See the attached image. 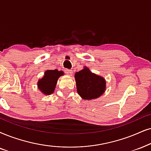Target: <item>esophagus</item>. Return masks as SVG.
Wrapping results in <instances>:
<instances>
[{
  "label": "esophagus",
  "mask_w": 151,
  "mask_h": 151,
  "mask_svg": "<svg viewBox=\"0 0 151 151\" xmlns=\"http://www.w3.org/2000/svg\"><path fill=\"white\" fill-rule=\"evenodd\" d=\"M65 72L68 74V75H72V73H73V72H72V70H68V69H65Z\"/></svg>",
  "instance_id": "obj_1"
}]
</instances>
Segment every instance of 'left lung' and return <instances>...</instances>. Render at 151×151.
Segmentation results:
<instances>
[{
	"mask_svg": "<svg viewBox=\"0 0 151 151\" xmlns=\"http://www.w3.org/2000/svg\"><path fill=\"white\" fill-rule=\"evenodd\" d=\"M74 78L78 94L83 100L96 99L105 91V79L91 72L86 67L76 72Z\"/></svg>",
	"mask_w": 151,
	"mask_h": 151,
	"instance_id": "left-lung-1",
	"label": "left lung"
}]
</instances>
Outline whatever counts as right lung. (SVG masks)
I'll return each instance as SVG.
<instances>
[{
  "label": "right lung",
  "mask_w": 151,
  "mask_h": 151,
  "mask_svg": "<svg viewBox=\"0 0 151 151\" xmlns=\"http://www.w3.org/2000/svg\"><path fill=\"white\" fill-rule=\"evenodd\" d=\"M63 74V72L58 71V70H47L45 72L44 77L37 82L38 88L45 95L52 94L58 78Z\"/></svg>",
  "instance_id": "1"
}]
</instances>
